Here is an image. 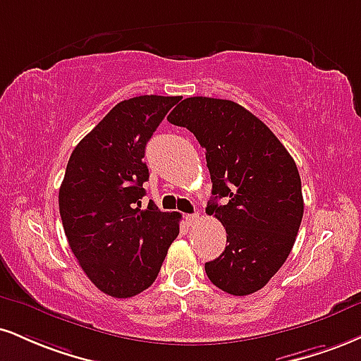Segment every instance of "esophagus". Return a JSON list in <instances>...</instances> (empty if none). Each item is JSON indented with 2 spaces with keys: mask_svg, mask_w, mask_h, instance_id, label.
Here are the masks:
<instances>
[{
  "mask_svg": "<svg viewBox=\"0 0 361 361\" xmlns=\"http://www.w3.org/2000/svg\"><path fill=\"white\" fill-rule=\"evenodd\" d=\"M185 219H186V222H188L190 225H193V224H197L198 220H200V215L198 214H190V215H185Z\"/></svg>",
  "mask_w": 361,
  "mask_h": 361,
  "instance_id": "34e87169",
  "label": "esophagus"
}]
</instances>
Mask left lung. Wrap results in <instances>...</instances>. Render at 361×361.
<instances>
[{"label":"left lung","mask_w":361,"mask_h":361,"mask_svg":"<svg viewBox=\"0 0 361 361\" xmlns=\"http://www.w3.org/2000/svg\"><path fill=\"white\" fill-rule=\"evenodd\" d=\"M168 121L205 147L214 195L207 212L227 232L228 245L205 264L208 279L233 296L262 289L288 259L305 212L293 156L259 117L225 99L188 97Z\"/></svg>","instance_id":"8db88e82"}]
</instances>
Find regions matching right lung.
Returning <instances> with one entry per match:
<instances>
[{
    "mask_svg": "<svg viewBox=\"0 0 361 361\" xmlns=\"http://www.w3.org/2000/svg\"><path fill=\"white\" fill-rule=\"evenodd\" d=\"M176 97L139 95L112 107L72 151L59 192L68 245L82 271L112 298L149 288L180 233L176 214L153 202L141 210L149 178L146 145Z\"/></svg>",
    "mask_w": 361,
    "mask_h": 361,
    "instance_id": "right-lung-1",
    "label": "right lung"
}]
</instances>
